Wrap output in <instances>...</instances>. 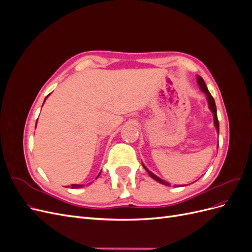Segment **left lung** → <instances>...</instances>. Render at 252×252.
<instances>
[{"label":"left lung","mask_w":252,"mask_h":252,"mask_svg":"<svg viewBox=\"0 0 252 252\" xmlns=\"http://www.w3.org/2000/svg\"><path fill=\"white\" fill-rule=\"evenodd\" d=\"M197 83H199L201 90L203 91L204 94H206V95H207V100H208V103H209V108L211 109V111H212V113H213V118H215V125H216L217 130H218V132H219V129H220V128H219V120H218V116H217V106H216L215 100H213L212 95L210 94V93H209L208 89H207V86H206V84H205L204 80H203L201 77H197ZM143 166H144V165H143ZM144 168L146 169V171L149 173V175H150V177H151L152 179L158 181V183H161V184H164V185H166V186H170L169 183H167V182L161 180L159 178H158L156 174H154L151 171H149L145 166H144ZM184 186H185V185H184Z\"/></svg>","instance_id":"8db88e82"}]
</instances>
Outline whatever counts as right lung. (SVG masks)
I'll list each match as a JSON object with an SVG mask.
<instances>
[{"label": "right lung", "mask_w": 252, "mask_h": 252, "mask_svg": "<svg viewBox=\"0 0 252 252\" xmlns=\"http://www.w3.org/2000/svg\"><path fill=\"white\" fill-rule=\"evenodd\" d=\"M47 96H48V95H47ZM47 96H46V97H47ZM45 100H46V98H45ZM35 126H36V125H35ZM98 175H100V173H98ZM98 175H97L96 178H98ZM82 186H83V185H77V184H72V185H71V188H81Z\"/></svg>", "instance_id": "obj_1"}]
</instances>
